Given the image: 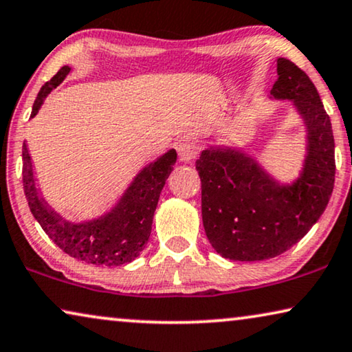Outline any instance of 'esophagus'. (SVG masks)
<instances>
[{
	"label": "esophagus",
	"mask_w": 352,
	"mask_h": 352,
	"mask_svg": "<svg viewBox=\"0 0 352 352\" xmlns=\"http://www.w3.org/2000/svg\"><path fill=\"white\" fill-rule=\"evenodd\" d=\"M200 152V146L195 140H182L179 144H177V154H179L181 162H192Z\"/></svg>",
	"instance_id": "34e87169"
}]
</instances>
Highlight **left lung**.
<instances>
[{
	"label": "left lung",
	"mask_w": 352,
	"mask_h": 352,
	"mask_svg": "<svg viewBox=\"0 0 352 352\" xmlns=\"http://www.w3.org/2000/svg\"><path fill=\"white\" fill-rule=\"evenodd\" d=\"M270 94L292 100L307 125L308 152L294 184H279L252 157L232 147H210L195 164L206 236L230 261H267L286 252L318 222L333 192L332 124L311 79L290 60L278 58Z\"/></svg>",
	"instance_id": "1"
}]
</instances>
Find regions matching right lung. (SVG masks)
Segmentation results:
<instances>
[{"label": "right lung", "instance_id": "add662e5", "mask_svg": "<svg viewBox=\"0 0 352 352\" xmlns=\"http://www.w3.org/2000/svg\"><path fill=\"white\" fill-rule=\"evenodd\" d=\"M69 71V66H63L49 82L41 87L34 100L32 117L38 114L45 96L63 82ZM22 159L23 190L30 211L49 238L63 252L78 261L117 267L135 261L146 248L160 192L173 171L177 154L175 149H171L142 168L113 210L95 221L80 223L65 221L39 197L27 144H23Z\"/></svg>", "mask_w": 352, "mask_h": 352}]
</instances>
